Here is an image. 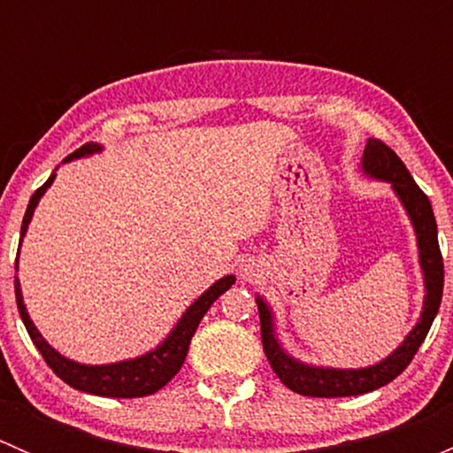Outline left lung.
Wrapping results in <instances>:
<instances>
[{
  "label": "left lung",
  "instance_id": "8db88e82",
  "mask_svg": "<svg viewBox=\"0 0 453 453\" xmlns=\"http://www.w3.org/2000/svg\"><path fill=\"white\" fill-rule=\"evenodd\" d=\"M364 171L370 177L390 181L395 193L403 201L410 219H412L418 241V256H421V267L425 273V289H427L423 313L417 326L405 337L403 344L390 357L379 362L377 366L359 370L313 368L307 366V364H300L298 359L289 357L280 349V344L273 337L272 313H269L267 304L263 300L256 298L260 315V340H263V349L269 359V366L273 368L278 379L289 390L304 396H324V399H328V396H355L364 395V392H372L377 388L390 383L392 379L399 377L410 366V362L417 355L418 346L427 337L429 326H432L434 318L438 313V307H441L442 254L441 248H438L436 219H434V210L427 195L418 188V184L412 180V175H410L405 164L399 159V155L381 140H368L366 150H364Z\"/></svg>",
  "mask_w": 453,
  "mask_h": 453
}]
</instances>
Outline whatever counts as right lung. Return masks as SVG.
Here are the masks:
<instances>
[{
  "mask_svg": "<svg viewBox=\"0 0 453 453\" xmlns=\"http://www.w3.org/2000/svg\"><path fill=\"white\" fill-rule=\"evenodd\" d=\"M100 146L89 142L83 144L81 149H76L74 153L67 155L65 162L74 157H83L87 153H94ZM54 181V175H50V180L45 181L41 188L35 190V195L30 197L28 210L24 214V221H21V239H24L26 230H28V223L35 212L36 203H39L41 195L48 190V186ZM17 269V267H15ZM234 276H226L221 280L214 282L199 300H195L188 307V311L181 315V319L177 322V326L173 328L168 340L162 346H157L150 353L142 355L138 359H129V362L120 364H109V366H85V364H76L72 359H65L63 355H58L48 342L41 337V333L36 331V326L32 324L26 311L24 298H21L19 280L15 276V296H17V309H19L21 319L26 324V331H28L30 340L35 342V346L39 349V353L43 355L45 364L57 372V377H61L67 386L76 388V390L89 392V395L98 396H116V399H135V396H146L157 392L159 388L166 386L177 372H180L181 364H184L186 355H188L190 340H193L195 331H197L201 318L210 309V304L223 294V291L230 289L234 285Z\"/></svg>",
  "mask_w": 453,
  "mask_h": 453,
  "instance_id": "1",
  "label": "right lung"
}]
</instances>
